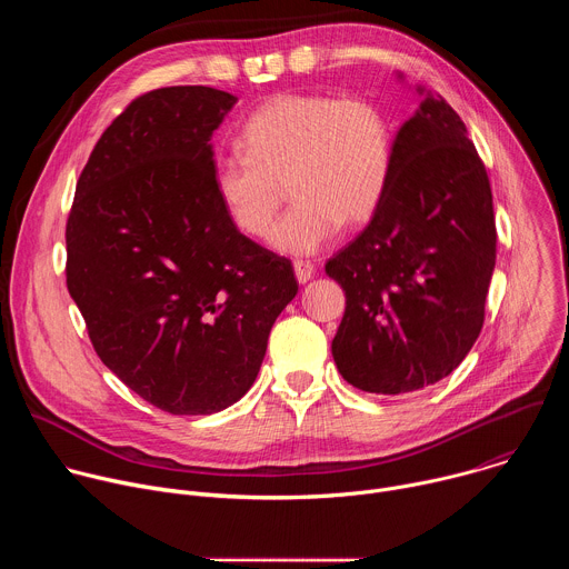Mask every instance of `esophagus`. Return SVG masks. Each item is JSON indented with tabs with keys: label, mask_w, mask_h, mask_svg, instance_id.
I'll return each instance as SVG.
<instances>
[{
	"label": "esophagus",
	"mask_w": 569,
	"mask_h": 569,
	"mask_svg": "<svg viewBox=\"0 0 569 569\" xmlns=\"http://www.w3.org/2000/svg\"><path fill=\"white\" fill-rule=\"evenodd\" d=\"M312 274H315V266L310 263V261H295V277H297V281L299 283H306V281H310L312 279Z\"/></svg>",
	"instance_id": "34e87169"
}]
</instances>
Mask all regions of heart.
Wrapping results in <instances>:
<instances>
[{"label": "heart", "mask_w": 569, "mask_h": 569, "mask_svg": "<svg viewBox=\"0 0 569 569\" xmlns=\"http://www.w3.org/2000/svg\"><path fill=\"white\" fill-rule=\"evenodd\" d=\"M242 152L220 154L213 191L227 218L252 238L268 236L283 200L292 207L272 229L274 248L312 254L342 224H365L380 207L393 164L396 132L371 97L286 92L242 123Z\"/></svg>", "instance_id": "b5f03b06"}]
</instances>
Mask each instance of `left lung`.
Wrapping results in <instances>:
<instances>
[{"mask_svg":"<svg viewBox=\"0 0 569 569\" xmlns=\"http://www.w3.org/2000/svg\"><path fill=\"white\" fill-rule=\"evenodd\" d=\"M496 254L483 161L459 114L428 94L396 134L380 207L327 261L347 297L333 340L342 378L396 396L457 369L483 327Z\"/></svg>","mask_w":569,"mask_h":569,"instance_id":"8db88e82","label":"left lung"}]
</instances>
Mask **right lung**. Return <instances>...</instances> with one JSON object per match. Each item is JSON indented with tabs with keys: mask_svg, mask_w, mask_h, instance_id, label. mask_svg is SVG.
Segmentation results:
<instances>
[{
	"mask_svg": "<svg viewBox=\"0 0 569 569\" xmlns=\"http://www.w3.org/2000/svg\"><path fill=\"white\" fill-rule=\"evenodd\" d=\"M236 97L204 86L132 99L69 209L67 290L103 365L157 410L213 415L246 393L292 263L240 233L213 191L211 134Z\"/></svg>",
	"mask_w": 569,
	"mask_h": 569,
	"instance_id": "obj_1",
	"label": "right lung"
}]
</instances>
